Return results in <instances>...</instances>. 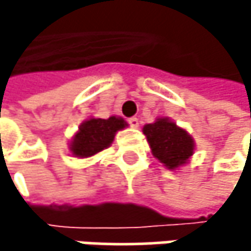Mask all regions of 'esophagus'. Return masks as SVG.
I'll use <instances>...</instances> for the list:
<instances>
[{"label":"esophagus","mask_w":251,"mask_h":251,"mask_svg":"<svg viewBox=\"0 0 251 251\" xmlns=\"http://www.w3.org/2000/svg\"><path fill=\"white\" fill-rule=\"evenodd\" d=\"M129 125L132 126V127H138L139 126V119L138 118H130L129 119Z\"/></svg>","instance_id":"obj_1"}]
</instances>
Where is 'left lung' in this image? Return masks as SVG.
Instances as JSON below:
<instances>
[{"mask_svg":"<svg viewBox=\"0 0 251 251\" xmlns=\"http://www.w3.org/2000/svg\"><path fill=\"white\" fill-rule=\"evenodd\" d=\"M152 155L169 170H177L195 154V139L170 118H157L142 127Z\"/></svg>","mask_w":251,"mask_h":251,"instance_id":"8db88e82","label":"left lung"}]
</instances>
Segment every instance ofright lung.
Listing matches in <instances>:
<instances>
[{
  "label": "right lung",
  "mask_w": 251,
  "mask_h": 251,
  "mask_svg": "<svg viewBox=\"0 0 251 251\" xmlns=\"http://www.w3.org/2000/svg\"><path fill=\"white\" fill-rule=\"evenodd\" d=\"M127 126L124 118L110 116L109 119L88 118L78 126V130L70 139V152L76 158H88L109 148L115 135Z\"/></svg>",
  "instance_id": "1"
}]
</instances>
